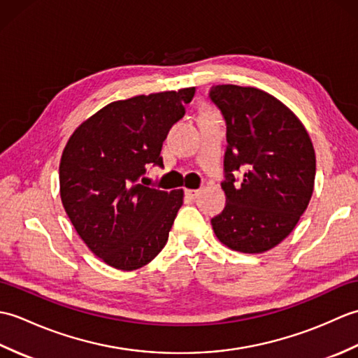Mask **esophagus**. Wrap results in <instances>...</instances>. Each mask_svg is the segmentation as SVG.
I'll return each mask as SVG.
<instances>
[{"mask_svg":"<svg viewBox=\"0 0 358 358\" xmlns=\"http://www.w3.org/2000/svg\"><path fill=\"white\" fill-rule=\"evenodd\" d=\"M200 192H201L200 189H186V191H185V194H186L187 199H191V200H195L196 196L200 195Z\"/></svg>","mask_w":358,"mask_h":358,"instance_id":"34e87169","label":"esophagus"}]
</instances>
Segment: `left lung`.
<instances>
[{
  "label": "left lung",
  "instance_id": "left-lung-1",
  "mask_svg": "<svg viewBox=\"0 0 358 358\" xmlns=\"http://www.w3.org/2000/svg\"><path fill=\"white\" fill-rule=\"evenodd\" d=\"M209 98L222 110L227 140L226 206L210 220L212 229L234 250L266 252L294 231L313 196V141L295 113L264 90L218 85Z\"/></svg>",
  "mask_w": 358,
  "mask_h": 358
}]
</instances>
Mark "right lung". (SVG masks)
<instances>
[{
    "mask_svg": "<svg viewBox=\"0 0 358 358\" xmlns=\"http://www.w3.org/2000/svg\"><path fill=\"white\" fill-rule=\"evenodd\" d=\"M195 87L113 101L86 120L67 141L59 163V195L67 217L92 252L121 271L159 254L183 204V189L140 185L169 129L185 115Z\"/></svg>",
    "mask_w": 358,
    "mask_h": 358,
    "instance_id": "right-lung-1",
    "label": "right lung"
}]
</instances>
